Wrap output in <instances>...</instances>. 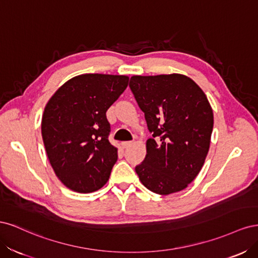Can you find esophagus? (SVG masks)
Returning <instances> with one entry per match:
<instances>
[{
    "mask_svg": "<svg viewBox=\"0 0 258 258\" xmlns=\"http://www.w3.org/2000/svg\"><path fill=\"white\" fill-rule=\"evenodd\" d=\"M132 144L131 141H126V142H121V146L122 148H128L130 145Z\"/></svg>",
    "mask_w": 258,
    "mask_h": 258,
    "instance_id": "1",
    "label": "esophagus"
}]
</instances>
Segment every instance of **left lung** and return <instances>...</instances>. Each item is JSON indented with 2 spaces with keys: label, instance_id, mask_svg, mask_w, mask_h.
<instances>
[{
  "label": "left lung",
  "instance_id": "1",
  "mask_svg": "<svg viewBox=\"0 0 258 258\" xmlns=\"http://www.w3.org/2000/svg\"><path fill=\"white\" fill-rule=\"evenodd\" d=\"M129 87L152 138L136 167L153 192L170 195L190 184L204 166L213 130V111L199 86L182 74L135 75Z\"/></svg>",
  "mask_w": 258,
  "mask_h": 258
}]
</instances>
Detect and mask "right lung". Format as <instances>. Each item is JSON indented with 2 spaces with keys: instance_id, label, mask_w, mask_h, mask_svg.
<instances>
[{
  "instance_id": "1",
  "label": "right lung",
  "mask_w": 258,
  "mask_h": 258,
  "mask_svg": "<svg viewBox=\"0 0 258 258\" xmlns=\"http://www.w3.org/2000/svg\"><path fill=\"white\" fill-rule=\"evenodd\" d=\"M128 82L124 75H79L62 85L46 104L42 118L45 150L68 188L92 192L110 178L118 156L108 141L106 111Z\"/></svg>"
}]
</instances>
